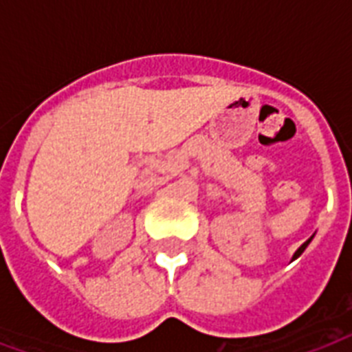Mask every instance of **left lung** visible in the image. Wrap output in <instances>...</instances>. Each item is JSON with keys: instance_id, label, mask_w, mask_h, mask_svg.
I'll use <instances>...</instances> for the list:
<instances>
[{"instance_id": "obj_1", "label": "left lung", "mask_w": 352, "mask_h": 352, "mask_svg": "<svg viewBox=\"0 0 352 352\" xmlns=\"http://www.w3.org/2000/svg\"><path fill=\"white\" fill-rule=\"evenodd\" d=\"M311 241H312V237H311V239H307L305 243H303V245H301L300 248H298V250H296V254H294V256H292V261H294V259H298V257H300L301 254H303V250H305L307 246H309V243H311Z\"/></svg>"}]
</instances>
